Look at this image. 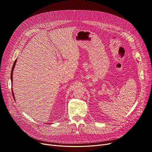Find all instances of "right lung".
Instances as JSON below:
<instances>
[{"instance_id": "right-lung-1", "label": "right lung", "mask_w": 152, "mask_h": 152, "mask_svg": "<svg viewBox=\"0 0 152 152\" xmlns=\"http://www.w3.org/2000/svg\"><path fill=\"white\" fill-rule=\"evenodd\" d=\"M16 62H17V60H15V62H14V63H13V67H12V72H11V81H12V82L13 81V69H14V67H15V64H16ZM12 91V94H13V98H14V94L13 93V91Z\"/></svg>"}]
</instances>
